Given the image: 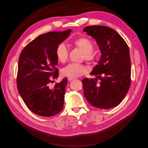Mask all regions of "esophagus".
I'll return each mask as SVG.
<instances>
[{
    "mask_svg": "<svg viewBox=\"0 0 148 148\" xmlns=\"http://www.w3.org/2000/svg\"><path fill=\"white\" fill-rule=\"evenodd\" d=\"M74 79L73 78H70V77H68V81H72V80H73Z\"/></svg>",
    "mask_w": 148,
    "mask_h": 148,
    "instance_id": "esophagus-1",
    "label": "esophagus"
}]
</instances>
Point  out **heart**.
I'll return each mask as SVG.
<instances>
[{
    "instance_id": "obj_1",
    "label": "heart",
    "mask_w": 148,
    "mask_h": 148,
    "mask_svg": "<svg viewBox=\"0 0 148 148\" xmlns=\"http://www.w3.org/2000/svg\"><path fill=\"white\" fill-rule=\"evenodd\" d=\"M74 45L84 52L83 59L88 63H92L96 59V54L93 52L94 45L92 41L85 37L79 38L75 40ZM56 56L58 61L64 64L68 59L69 51L66 46L61 43L56 50ZM88 71L87 67L83 64H70L62 69V74L70 78H77L83 76Z\"/></svg>"
}]
</instances>
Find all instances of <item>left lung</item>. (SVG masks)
I'll list each match as a JSON object with an SVG mask.
<instances>
[{
	"label": "left lung",
	"mask_w": 148,
	"mask_h": 148,
	"mask_svg": "<svg viewBox=\"0 0 148 148\" xmlns=\"http://www.w3.org/2000/svg\"><path fill=\"white\" fill-rule=\"evenodd\" d=\"M83 31L96 40L101 51L100 60L90 73L94 79L82 81L84 96L96 108L107 110L116 107L130 86L129 47L119 34L109 27L87 26Z\"/></svg>",
	"instance_id": "8db88e82"
}]
</instances>
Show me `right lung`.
I'll return each mask as SVG.
<instances>
[{
	"label": "right lung",
	"instance_id": "obj_1",
	"mask_svg": "<svg viewBox=\"0 0 148 148\" xmlns=\"http://www.w3.org/2000/svg\"><path fill=\"white\" fill-rule=\"evenodd\" d=\"M71 32V29H68L39 35L19 56L18 90L27 107L38 115L51 117L64 108L67 78L54 86L50 84L58 77L56 50Z\"/></svg>",
	"mask_w": 148,
	"mask_h": 148
}]
</instances>
